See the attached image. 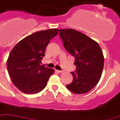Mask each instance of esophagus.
<instances>
[{
    "instance_id": "34e87169",
    "label": "esophagus",
    "mask_w": 120,
    "mask_h": 120,
    "mask_svg": "<svg viewBox=\"0 0 120 120\" xmlns=\"http://www.w3.org/2000/svg\"><path fill=\"white\" fill-rule=\"evenodd\" d=\"M56 71L58 72V73H63V70H56Z\"/></svg>"
}]
</instances>
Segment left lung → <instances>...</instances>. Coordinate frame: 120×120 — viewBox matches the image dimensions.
Returning a JSON list of instances; mask_svg holds the SVG:
<instances>
[{"label":"left lung","mask_w":120,"mask_h":120,"mask_svg":"<svg viewBox=\"0 0 120 120\" xmlns=\"http://www.w3.org/2000/svg\"><path fill=\"white\" fill-rule=\"evenodd\" d=\"M59 36L65 49L75 57V71L67 88L75 94L90 91L99 82L104 68L102 50L97 42L86 35L71 29L59 30Z\"/></svg>","instance_id":"left-lung-1"}]
</instances>
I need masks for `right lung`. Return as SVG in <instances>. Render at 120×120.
Returning <instances> with one entry per match:
<instances>
[{
  "label": "right lung",
  "instance_id": "1",
  "mask_svg": "<svg viewBox=\"0 0 120 120\" xmlns=\"http://www.w3.org/2000/svg\"><path fill=\"white\" fill-rule=\"evenodd\" d=\"M57 29L34 33L24 38L13 48L7 67L14 85L26 94L43 90L54 70L41 65L45 50L50 39L58 34Z\"/></svg>",
  "mask_w": 120,
  "mask_h": 120
}]
</instances>
